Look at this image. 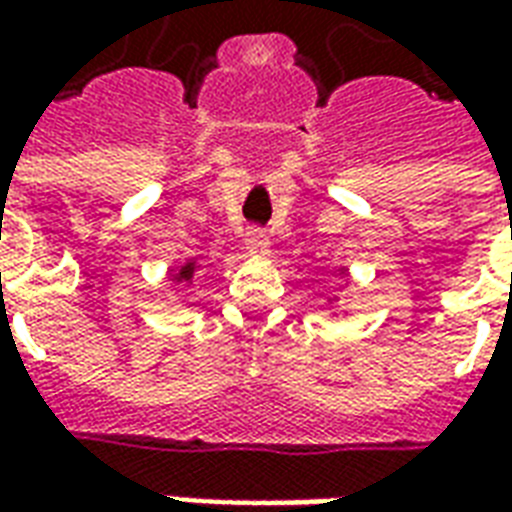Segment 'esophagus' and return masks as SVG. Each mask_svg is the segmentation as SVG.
I'll return each instance as SVG.
<instances>
[{
    "mask_svg": "<svg viewBox=\"0 0 512 512\" xmlns=\"http://www.w3.org/2000/svg\"><path fill=\"white\" fill-rule=\"evenodd\" d=\"M244 249L249 252V255H266V252H268L266 233H263L260 227H252V230H246Z\"/></svg>",
    "mask_w": 512,
    "mask_h": 512,
    "instance_id": "esophagus-1",
    "label": "esophagus"
}]
</instances>
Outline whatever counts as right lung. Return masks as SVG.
Masks as SVG:
<instances>
[{"label":"right lung","instance_id":"obj_1","mask_svg":"<svg viewBox=\"0 0 512 512\" xmlns=\"http://www.w3.org/2000/svg\"><path fill=\"white\" fill-rule=\"evenodd\" d=\"M194 271H197V266H194V263H186V266H180V271L172 274V279H175V282H191Z\"/></svg>","mask_w":512,"mask_h":512}]
</instances>
